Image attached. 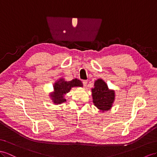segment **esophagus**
Listing matches in <instances>:
<instances>
[{
    "mask_svg": "<svg viewBox=\"0 0 157 157\" xmlns=\"http://www.w3.org/2000/svg\"><path fill=\"white\" fill-rule=\"evenodd\" d=\"M83 82V85L84 87H86L87 86V81H86V80H83V81L82 82Z\"/></svg>",
    "mask_w": 157,
    "mask_h": 157,
    "instance_id": "esophagus-1",
    "label": "esophagus"
}]
</instances>
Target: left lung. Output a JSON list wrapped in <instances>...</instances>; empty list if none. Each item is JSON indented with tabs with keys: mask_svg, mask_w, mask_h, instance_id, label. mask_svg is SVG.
I'll use <instances>...</instances> for the list:
<instances>
[{
	"mask_svg": "<svg viewBox=\"0 0 157 157\" xmlns=\"http://www.w3.org/2000/svg\"><path fill=\"white\" fill-rule=\"evenodd\" d=\"M92 98L94 105L103 113L109 111L115 101V91L109 90L107 83L102 79H98L94 83V87L91 89Z\"/></svg>",
	"mask_w": 157,
	"mask_h": 157,
	"instance_id": "1",
	"label": "left lung"
}]
</instances>
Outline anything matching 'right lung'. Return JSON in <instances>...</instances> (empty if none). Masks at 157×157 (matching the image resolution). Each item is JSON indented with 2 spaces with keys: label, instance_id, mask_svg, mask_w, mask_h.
<instances>
[{
  "label": "right lung",
  "instance_id": "right-lung-1",
  "mask_svg": "<svg viewBox=\"0 0 157 157\" xmlns=\"http://www.w3.org/2000/svg\"><path fill=\"white\" fill-rule=\"evenodd\" d=\"M54 91L50 94V99L55 105L63 103L66 101L64 96L70 91L71 87H83V83L78 79H74L71 81H65L63 78H60L54 83Z\"/></svg>",
  "mask_w": 157,
  "mask_h": 157
}]
</instances>
